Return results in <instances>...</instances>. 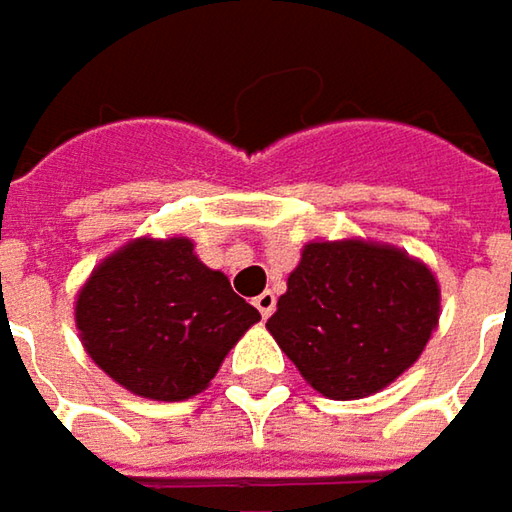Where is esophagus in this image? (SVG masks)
<instances>
[{
	"mask_svg": "<svg viewBox=\"0 0 512 512\" xmlns=\"http://www.w3.org/2000/svg\"><path fill=\"white\" fill-rule=\"evenodd\" d=\"M253 306L259 309V314L262 317H271L276 309V297H274V291H265V294H259L256 300H253Z\"/></svg>",
	"mask_w": 512,
	"mask_h": 512,
	"instance_id": "obj_1",
	"label": "esophagus"
}]
</instances>
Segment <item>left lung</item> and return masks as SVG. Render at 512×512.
Listing matches in <instances>:
<instances>
[{"instance_id": "left-lung-1", "label": "left lung", "mask_w": 512, "mask_h": 512, "mask_svg": "<svg viewBox=\"0 0 512 512\" xmlns=\"http://www.w3.org/2000/svg\"><path fill=\"white\" fill-rule=\"evenodd\" d=\"M440 320V282L405 250L309 241L268 320L300 376L329 399H364L422 355Z\"/></svg>"}]
</instances>
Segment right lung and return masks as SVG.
I'll list each match as a JSON object with an SVG mask.
<instances>
[{
	"label": "right lung",
	"instance_id": "add662e5",
	"mask_svg": "<svg viewBox=\"0 0 512 512\" xmlns=\"http://www.w3.org/2000/svg\"><path fill=\"white\" fill-rule=\"evenodd\" d=\"M259 320L186 236L130 238L92 268L75 300L87 355L113 382L154 402H183L206 390Z\"/></svg>",
	"mask_w": 512,
	"mask_h": 512
}]
</instances>
